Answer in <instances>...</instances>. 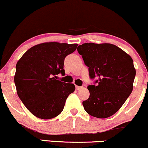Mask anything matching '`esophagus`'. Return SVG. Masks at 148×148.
Segmentation results:
<instances>
[{"instance_id": "esophagus-1", "label": "esophagus", "mask_w": 148, "mask_h": 148, "mask_svg": "<svg viewBox=\"0 0 148 148\" xmlns=\"http://www.w3.org/2000/svg\"><path fill=\"white\" fill-rule=\"evenodd\" d=\"M75 88H76V89H77V90H79V89H82V87H79V86H75Z\"/></svg>"}]
</instances>
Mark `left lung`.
I'll return each mask as SVG.
<instances>
[{"label":"left lung","instance_id":"left-lung-1","mask_svg":"<svg viewBox=\"0 0 148 148\" xmlns=\"http://www.w3.org/2000/svg\"><path fill=\"white\" fill-rule=\"evenodd\" d=\"M90 79L89 97L83 101L86 112L93 117L106 118L122 107L133 90L136 76L134 62L122 49L109 43H84L77 47Z\"/></svg>","mask_w":148,"mask_h":148}]
</instances>
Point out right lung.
<instances>
[{"label": "right lung", "instance_id": "1", "mask_svg": "<svg viewBox=\"0 0 148 148\" xmlns=\"http://www.w3.org/2000/svg\"><path fill=\"white\" fill-rule=\"evenodd\" d=\"M77 44L45 42L30 48L18 61L14 75L18 96L26 108L38 118L49 119L64 110L75 85L57 79L65 75L64 59Z\"/></svg>", "mask_w": 148, "mask_h": 148}]
</instances>
